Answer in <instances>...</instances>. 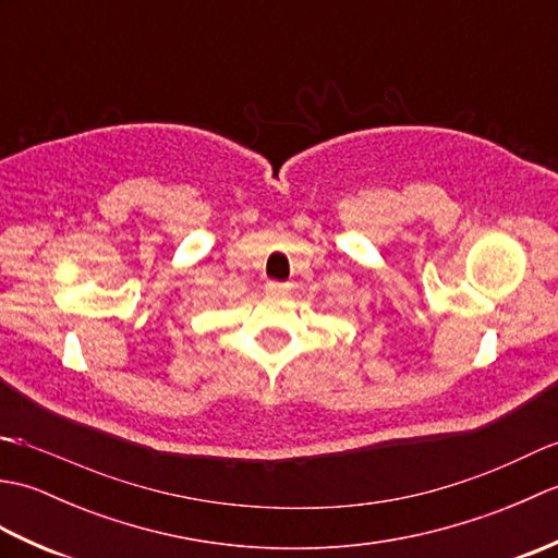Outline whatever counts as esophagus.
Returning <instances> with one entry per match:
<instances>
[{
  "mask_svg": "<svg viewBox=\"0 0 558 558\" xmlns=\"http://www.w3.org/2000/svg\"><path fill=\"white\" fill-rule=\"evenodd\" d=\"M288 290H290L288 282H280V280H268L266 282V292L268 294H288Z\"/></svg>",
  "mask_w": 558,
  "mask_h": 558,
  "instance_id": "esophagus-1",
  "label": "esophagus"
}]
</instances>
